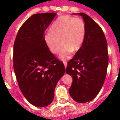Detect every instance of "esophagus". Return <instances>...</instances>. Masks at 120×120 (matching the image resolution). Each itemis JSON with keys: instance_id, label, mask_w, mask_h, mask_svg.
<instances>
[{"instance_id": "esophagus-1", "label": "esophagus", "mask_w": 120, "mask_h": 120, "mask_svg": "<svg viewBox=\"0 0 120 120\" xmlns=\"http://www.w3.org/2000/svg\"><path fill=\"white\" fill-rule=\"evenodd\" d=\"M63 63H64V65L65 68L67 67V62H66V61H64Z\"/></svg>"}]
</instances>
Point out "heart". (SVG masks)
Returning <instances> with one entry per match:
<instances>
[{
	"label": "heart",
	"instance_id": "b5f03b06",
	"mask_svg": "<svg viewBox=\"0 0 120 120\" xmlns=\"http://www.w3.org/2000/svg\"><path fill=\"white\" fill-rule=\"evenodd\" d=\"M85 24L82 19L69 15L59 18L44 37V41L52 53L58 54L61 48L60 58L66 60L71 57L73 50H79L85 36ZM61 41H60V39Z\"/></svg>",
	"mask_w": 120,
	"mask_h": 120
}]
</instances>
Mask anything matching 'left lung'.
<instances>
[{"instance_id": "obj_1", "label": "left lung", "mask_w": 120, "mask_h": 120, "mask_svg": "<svg viewBox=\"0 0 120 120\" xmlns=\"http://www.w3.org/2000/svg\"><path fill=\"white\" fill-rule=\"evenodd\" d=\"M85 36L81 48L68 62L66 72L72 78L70 96L78 103L88 102L96 96L105 82L109 63L107 43L101 28L83 13Z\"/></svg>"}]
</instances>
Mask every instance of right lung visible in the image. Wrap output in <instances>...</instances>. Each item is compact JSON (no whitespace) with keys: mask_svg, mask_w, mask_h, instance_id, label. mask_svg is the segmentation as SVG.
I'll return each instance as SVG.
<instances>
[{"mask_svg":"<svg viewBox=\"0 0 120 120\" xmlns=\"http://www.w3.org/2000/svg\"><path fill=\"white\" fill-rule=\"evenodd\" d=\"M56 13L35 14L20 27L14 43L13 67L19 88L32 105L43 107L53 101L54 89L65 67L50 52L45 31Z\"/></svg>","mask_w":120,"mask_h":120,"instance_id":"1","label":"right lung"}]
</instances>
